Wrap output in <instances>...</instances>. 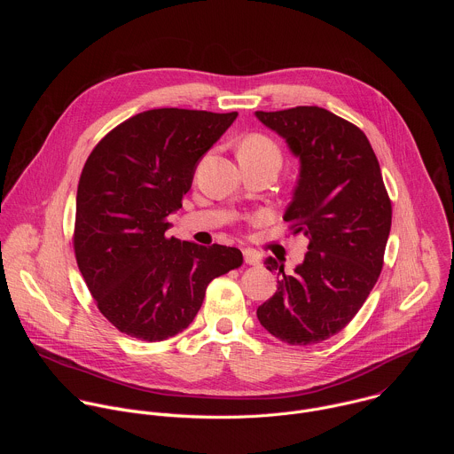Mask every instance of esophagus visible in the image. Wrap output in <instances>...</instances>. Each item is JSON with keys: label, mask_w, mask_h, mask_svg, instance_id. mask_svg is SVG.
<instances>
[{"label": "esophagus", "mask_w": 454, "mask_h": 454, "mask_svg": "<svg viewBox=\"0 0 454 454\" xmlns=\"http://www.w3.org/2000/svg\"><path fill=\"white\" fill-rule=\"evenodd\" d=\"M244 262L247 266H258L261 264V256H258V253H254L251 249H244Z\"/></svg>", "instance_id": "obj_1"}]
</instances>
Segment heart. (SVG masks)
<instances>
[{
    "label": "heart",
    "instance_id": "1",
    "mask_svg": "<svg viewBox=\"0 0 454 454\" xmlns=\"http://www.w3.org/2000/svg\"><path fill=\"white\" fill-rule=\"evenodd\" d=\"M240 156H247V158L277 156V158H280V149L270 137H266L262 133H249L242 138V142L239 145V158Z\"/></svg>",
    "mask_w": 454,
    "mask_h": 454
}]
</instances>
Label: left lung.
<instances>
[{
	"mask_svg": "<svg viewBox=\"0 0 454 454\" xmlns=\"http://www.w3.org/2000/svg\"><path fill=\"white\" fill-rule=\"evenodd\" d=\"M300 158L284 221L309 237L303 264L282 275L256 309L261 325L289 345H314L343 331L373 289L392 228V201L377 156L357 125L317 106L256 111Z\"/></svg>",
	"mask_w": 454,
	"mask_h": 454,
	"instance_id": "8db88e82",
	"label": "left lung"
}]
</instances>
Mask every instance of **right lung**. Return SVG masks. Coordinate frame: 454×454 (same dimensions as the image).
Listing matches in <instances>:
<instances>
[{"instance_id":"obj_1","label":"right lung","mask_w":454,"mask_h":454,"mask_svg":"<svg viewBox=\"0 0 454 454\" xmlns=\"http://www.w3.org/2000/svg\"><path fill=\"white\" fill-rule=\"evenodd\" d=\"M237 111L161 107L138 113L95 145L77 190L74 251L104 317L156 343L184 331L208 284L242 266V253L167 235L200 158Z\"/></svg>"}]
</instances>
